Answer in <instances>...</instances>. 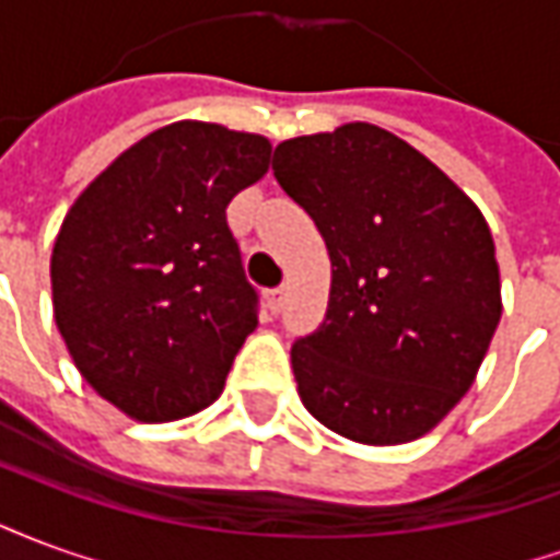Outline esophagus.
<instances>
[{"instance_id":"34e87169","label":"esophagus","mask_w":560,"mask_h":560,"mask_svg":"<svg viewBox=\"0 0 560 560\" xmlns=\"http://www.w3.org/2000/svg\"><path fill=\"white\" fill-rule=\"evenodd\" d=\"M281 305H284V291L281 288H272V291H267V308L276 315Z\"/></svg>"}]
</instances>
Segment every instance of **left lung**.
Wrapping results in <instances>:
<instances>
[{"label": "left lung", "mask_w": 560, "mask_h": 560, "mask_svg": "<svg viewBox=\"0 0 560 560\" xmlns=\"http://www.w3.org/2000/svg\"><path fill=\"white\" fill-rule=\"evenodd\" d=\"M272 173L332 264L327 317L291 348L305 411L369 446L432 432L474 384L504 308L482 212L369 122L284 140Z\"/></svg>", "instance_id": "8db88e82"}]
</instances>
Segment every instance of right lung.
Instances as JSON below:
<instances>
[{"label": "right lung", "instance_id": "add662e5", "mask_svg": "<svg viewBox=\"0 0 560 560\" xmlns=\"http://www.w3.org/2000/svg\"><path fill=\"white\" fill-rule=\"evenodd\" d=\"M269 147L215 122L152 131L68 209L50 257L54 317L78 372L131 420L219 399L257 327V291L224 209L269 171Z\"/></svg>", "mask_w": 560, "mask_h": 560}]
</instances>
